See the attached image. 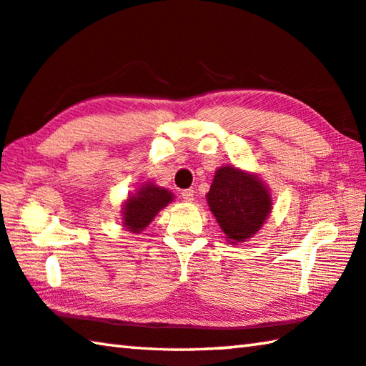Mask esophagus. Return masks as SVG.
I'll list each match as a JSON object with an SVG mask.
<instances>
[{
	"mask_svg": "<svg viewBox=\"0 0 366 366\" xmlns=\"http://www.w3.org/2000/svg\"><path fill=\"white\" fill-rule=\"evenodd\" d=\"M182 198H184V202L192 203V202L195 200V192H194V190H190V189H187V190H182Z\"/></svg>",
	"mask_w": 366,
	"mask_h": 366,
	"instance_id": "1",
	"label": "esophagus"
}]
</instances>
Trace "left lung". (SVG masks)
<instances>
[{
    "mask_svg": "<svg viewBox=\"0 0 366 366\" xmlns=\"http://www.w3.org/2000/svg\"><path fill=\"white\" fill-rule=\"evenodd\" d=\"M206 202L232 244L254 237L272 212L269 185L257 174L234 164L216 169Z\"/></svg>",
    "mask_w": 366,
    "mask_h": 366,
    "instance_id": "8db88e82",
    "label": "left lung"
}]
</instances>
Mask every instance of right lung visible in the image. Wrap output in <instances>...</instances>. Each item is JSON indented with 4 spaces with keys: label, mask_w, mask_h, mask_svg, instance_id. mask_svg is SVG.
Wrapping results in <instances>:
<instances>
[{
    "label": "right lung",
    "mask_w": 366,
    "mask_h": 366,
    "mask_svg": "<svg viewBox=\"0 0 366 366\" xmlns=\"http://www.w3.org/2000/svg\"><path fill=\"white\" fill-rule=\"evenodd\" d=\"M174 200V194L164 187H160L154 182H144L136 190V194H129L122 208V224L123 227L132 232V234H141L149 227L155 216L164 206H168Z\"/></svg>",
    "instance_id": "obj_1"
}]
</instances>
